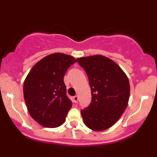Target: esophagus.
Instances as JSON below:
<instances>
[{"label": "esophagus", "instance_id": "34e87169", "mask_svg": "<svg viewBox=\"0 0 157 157\" xmlns=\"http://www.w3.org/2000/svg\"><path fill=\"white\" fill-rule=\"evenodd\" d=\"M78 100H79V97H78V96H75L73 97V101L75 102V103H77V102H78Z\"/></svg>", "mask_w": 157, "mask_h": 157}]
</instances>
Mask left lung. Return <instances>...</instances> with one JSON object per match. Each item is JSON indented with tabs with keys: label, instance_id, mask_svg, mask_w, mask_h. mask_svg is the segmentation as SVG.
Segmentation results:
<instances>
[{
	"label": "left lung",
	"instance_id": "8db88e82",
	"mask_svg": "<svg viewBox=\"0 0 157 157\" xmlns=\"http://www.w3.org/2000/svg\"><path fill=\"white\" fill-rule=\"evenodd\" d=\"M89 77L91 102L81 111L85 125L101 131L118 121L128 103L130 84L127 75L114 61L100 55L77 59Z\"/></svg>",
	"mask_w": 157,
	"mask_h": 157
}]
</instances>
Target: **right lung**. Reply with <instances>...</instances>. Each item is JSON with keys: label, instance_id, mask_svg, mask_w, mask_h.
Segmentation results:
<instances>
[{"label": "right lung", "instance_id": "obj_1", "mask_svg": "<svg viewBox=\"0 0 157 157\" xmlns=\"http://www.w3.org/2000/svg\"><path fill=\"white\" fill-rule=\"evenodd\" d=\"M77 60L72 56L54 53L46 56L30 70L23 95L29 114L40 125L57 128L66 121L72 102L66 96L65 74Z\"/></svg>", "mask_w": 157, "mask_h": 157}]
</instances>
